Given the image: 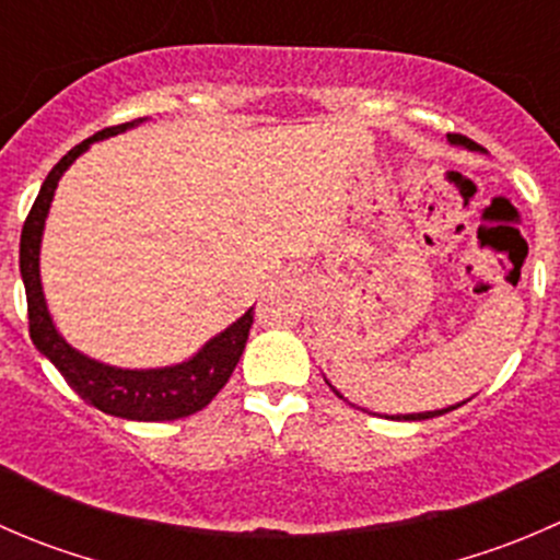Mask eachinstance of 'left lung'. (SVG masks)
I'll return each mask as SVG.
<instances>
[{"mask_svg": "<svg viewBox=\"0 0 560 560\" xmlns=\"http://www.w3.org/2000/svg\"><path fill=\"white\" fill-rule=\"evenodd\" d=\"M450 143L457 145V149H468V151H482V154H485V149H479L477 143H471V140H468V138H463V135H450ZM327 385H330V382H327ZM330 387H332V385H330ZM332 393H336L338 398H343V395L338 393L336 387H332ZM466 400H471V398H466ZM466 400H460V404H455V406H444V409H433V411H417V415H389V420H431V417L447 415V411L457 409V406H463V404H466ZM385 417H387V415H385Z\"/></svg>", "mask_w": 560, "mask_h": 560, "instance_id": "left-lung-1", "label": "left lung"}]
</instances>
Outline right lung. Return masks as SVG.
I'll use <instances>...</instances> for the list:
<instances>
[{"label": "right lung", "mask_w": 560, "mask_h": 560, "mask_svg": "<svg viewBox=\"0 0 560 560\" xmlns=\"http://www.w3.org/2000/svg\"><path fill=\"white\" fill-rule=\"evenodd\" d=\"M143 121H149V118H135V121L103 129L94 138L83 140L75 149L67 151L59 165L48 173L24 222V233H21V279L26 287L32 341H35L37 352L45 354L59 369L67 385L105 415L138 422H165L195 415L202 406L211 404L213 395L228 385L241 354H244L248 327L254 322V306L244 316H238L233 325L224 327L222 332L208 338L184 363L162 365V369H118V365L89 358L81 349L65 341L48 312L43 279H39V246H43L45 219H48L59 178L70 171L78 156L92 149V143L127 132Z\"/></svg>", "instance_id": "obj_1"}]
</instances>
